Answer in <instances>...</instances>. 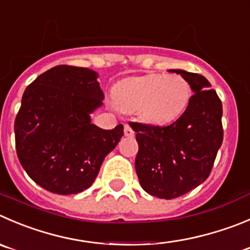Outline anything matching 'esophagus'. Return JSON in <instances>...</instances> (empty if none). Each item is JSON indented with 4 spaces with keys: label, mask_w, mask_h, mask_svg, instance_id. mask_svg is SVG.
<instances>
[{
    "label": "esophagus",
    "mask_w": 250,
    "mask_h": 250,
    "mask_svg": "<svg viewBox=\"0 0 250 250\" xmlns=\"http://www.w3.org/2000/svg\"><path fill=\"white\" fill-rule=\"evenodd\" d=\"M124 134H125V136H127V137H132L135 135V132H134V130L129 126V125H125V126H124Z\"/></svg>",
    "instance_id": "obj_1"
}]
</instances>
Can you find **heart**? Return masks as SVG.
<instances>
[{
	"label": "heart",
	"mask_w": 250,
	"mask_h": 250,
	"mask_svg": "<svg viewBox=\"0 0 250 250\" xmlns=\"http://www.w3.org/2000/svg\"><path fill=\"white\" fill-rule=\"evenodd\" d=\"M114 105L124 113H137L148 125L172 124L185 111L191 97L183 76L148 73L119 81L113 87Z\"/></svg>",
	"instance_id": "heart-1"
}]
</instances>
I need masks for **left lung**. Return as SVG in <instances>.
Returning <instances> with one entry per match:
<instances>
[{
    "label": "left lung",
    "instance_id": "1",
    "mask_svg": "<svg viewBox=\"0 0 250 250\" xmlns=\"http://www.w3.org/2000/svg\"><path fill=\"white\" fill-rule=\"evenodd\" d=\"M189 82V104L168 126L131 123L139 152L135 159L142 189L159 199L178 198L205 182L222 145V103L199 73L169 70Z\"/></svg>",
    "mask_w": 250,
    "mask_h": 250
}]
</instances>
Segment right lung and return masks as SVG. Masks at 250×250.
Instances as JSON below:
<instances>
[{"instance_id": "obj_1", "label": "right lung", "mask_w": 250, "mask_h": 250, "mask_svg": "<svg viewBox=\"0 0 250 250\" xmlns=\"http://www.w3.org/2000/svg\"><path fill=\"white\" fill-rule=\"evenodd\" d=\"M97 78L89 68L60 65L24 91L14 121L17 156L47 191L71 195L88 189L123 137L121 124L113 130L92 124L91 114L104 99Z\"/></svg>"}]
</instances>
